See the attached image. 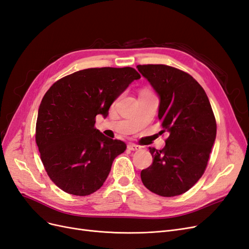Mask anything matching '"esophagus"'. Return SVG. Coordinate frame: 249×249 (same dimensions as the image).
<instances>
[{"mask_svg": "<svg viewBox=\"0 0 249 249\" xmlns=\"http://www.w3.org/2000/svg\"><path fill=\"white\" fill-rule=\"evenodd\" d=\"M127 148H129L130 150H137V152L141 149V147L139 145L134 144V143H129V144H127Z\"/></svg>", "mask_w": 249, "mask_h": 249, "instance_id": "obj_1", "label": "esophagus"}]
</instances>
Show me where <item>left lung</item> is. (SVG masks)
<instances>
[{"instance_id":"left-lung-1","label":"left lung","mask_w":249,"mask_h":249,"mask_svg":"<svg viewBox=\"0 0 249 249\" xmlns=\"http://www.w3.org/2000/svg\"><path fill=\"white\" fill-rule=\"evenodd\" d=\"M160 99L158 117L169 136L165 146L149 147L153 163L141 171L149 191L171 197L201 178L216 139V120L203 88L189 73L164 64L137 65Z\"/></svg>"}]
</instances>
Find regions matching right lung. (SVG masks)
I'll return each mask as SVG.
<instances>
[{
  "label": "right lung",
  "mask_w": 249,
  "mask_h": 249,
  "mask_svg": "<svg viewBox=\"0 0 249 249\" xmlns=\"http://www.w3.org/2000/svg\"><path fill=\"white\" fill-rule=\"evenodd\" d=\"M140 74L132 67L87 69L54 83L38 109L35 139L50 178L79 196L105 183L125 143L95 129L96 115L106 118L117 97Z\"/></svg>",
  "instance_id": "add662e5"
}]
</instances>
